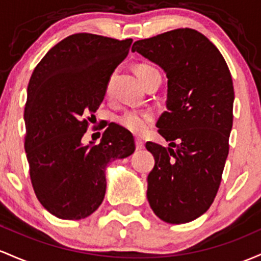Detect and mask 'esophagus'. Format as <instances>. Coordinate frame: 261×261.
Listing matches in <instances>:
<instances>
[{
  "mask_svg": "<svg viewBox=\"0 0 261 261\" xmlns=\"http://www.w3.org/2000/svg\"><path fill=\"white\" fill-rule=\"evenodd\" d=\"M136 148L137 150H142V149H144V142H143L140 138L136 139Z\"/></svg>",
  "mask_w": 261,
  "mask_h": 261,
  "instance_id": "1",
  "label": "esophagus"
}]
</instances>
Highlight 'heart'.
I'll use <instances>...</instances> for the list:
<instances>
[{"mask_svg": "<svg viewBox=\"0 0 261 261\" xmlns=\"http://www.w3.org/2000/svg\"><path fill=\"white\" fill-rule=\"evenodd\" d=\"M155 70L153 66L148 65V64H139L137 66L136 71L138 74L140 80H144V77L150 71ZM111 85H112V79H110L106 86V92H111ZM154 119V113L151 111H139V110H132L127 111L118 118L119 124L122 125L124 129L129 130L133 134H143L148 129L150 123Z\"/></svg>", "mask_w": 261, "mask_h": 261, "instance_id": "heart-1", "label": "heart"}]
</instances>
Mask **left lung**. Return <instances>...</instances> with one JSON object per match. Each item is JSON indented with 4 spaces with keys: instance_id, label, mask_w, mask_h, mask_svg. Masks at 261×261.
Instances as JSON below:
<instances>
[{
    "instance_id": "1",
    "label": "left lung",
    "mask_w": 261,
    "mask_h": 261,
    "mask_svg": "<svg viewBox=\"0 0 261 261\" xmlns=\"http://www.w3.org/2000/svg\"><path fill=\"white\" fill-rule=\"evenodd\" d=\"M132 51L166 72L168 111L156 127L175 148L145 144L155 159L146 197L164 222L187 223L210 208L221 185L233 125L232 76L215 44L191 28L137 40Z\"/></svg>"
}]
</instances>
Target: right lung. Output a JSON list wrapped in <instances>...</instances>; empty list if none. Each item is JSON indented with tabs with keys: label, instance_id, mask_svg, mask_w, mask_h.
I'll list each match as a JSON object with an SVG mask.
<instances>
[{
	"label": "right lung",
	"instance_id": "obj_1",
	"mask_svg": "<svg viewBox=\"0 0 261 261\" xmlns=\"http://www.w3.org/2000/svg\"><path fill=\"white\" fill-rule=\"evenodd\" d=\"M132 42L72 34L53 46L31 76L24 149L37 198L55 217L92 215L106 194V166L136 150L130 132L117 124L103 132L99 144L81 143Z\"/></svg>",
	"mask_w": 261,
	"mask_h": 261
}]
</instances>
